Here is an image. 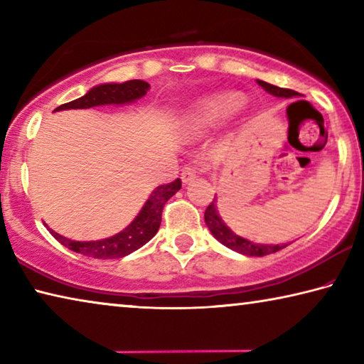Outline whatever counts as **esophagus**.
Returning <instances> with one entry per match:
<instances>
[{"label": "esophagus", "instance_id": "esophagus-1", "mask_svg": "<svg viewBox=\"0 0 364 364\" xmlns=\"http://www.w3.org/2000/svg\"><path fill=\"white\" fill-rule=\"evenodd\" d=\"M196 168L194 167H184L183 168V171H181V181L184 183V184H188V183H191L196 178Z\"/></svg>", "mask_w": 364, "mask_h": 364}]
</instances>
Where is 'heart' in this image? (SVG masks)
Listing matches in <instances>:
<instances>
[{
    "label": "heart",
    "instance_id": "heart-1",
    "mask_svg": "<svg viewBox=\"0 0 364 364\" xmlns=\"http://www.w3.org/2000/svg\"><path fill=\"white\" fill-rule=\"evenodd\" d=\"M244 97L239 93H221L207 100L204 104V115L210 120H225L232 114H236L242 107Z\"/></svg>",
    "mask_w": 364,
    "mask_h": 364
}]
</instances>
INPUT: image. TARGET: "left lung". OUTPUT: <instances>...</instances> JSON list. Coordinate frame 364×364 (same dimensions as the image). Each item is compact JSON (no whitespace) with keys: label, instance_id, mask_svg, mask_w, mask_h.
I'll list each match as a JSON object with an SVG mask.
<instances>
[{"label":"left lung","instance_id":"obj_1","mask_svg":"<svg viewBox=\"0 0 364 364\" xmlns=\"http://www.w3.org/2000/svg\"><path fill=\"white\" fill-rule=\"evenodd\" d=\"M257 83L262 86L264 91H268L269 95H273L276 97H295L299 96L297 91L294 90H287V88H279V86L269 85L267 82H262V80H257ZM299 102V101H297ZM306 102V101H304ZM295 104V102H292ZM291 104V106H292ZM289 106V107H291ZM289 110V109H287ZM205 218V225L210 232L215 236V239L230 247L231 250H236L239 254L242 255H250V257H263V255H269L274 254V252H279L281 249L287 247L289 244H278V245H268V244H257V242H250L247 239H244L241 236H237L236 232H232L230 228L225 225V221L221 220V217L218 215L217 205H215V199L210 202V205L207 207V210L204 213Z\"/></svg>","mask_w":364,"mask_h":364}]
</instances>
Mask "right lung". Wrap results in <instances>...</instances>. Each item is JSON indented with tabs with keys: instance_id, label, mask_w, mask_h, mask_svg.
Segmentation results:
<instances>
[{
	"instance_id": "1",
	"label": "right lung",
	"mask_w": 364,
	"mask_h": 364,
	"mask_svg": "<svg viewBox=\"0 0 364 364\" xmlns=\"http://www.w3.org/2000/svg\"><path fill=\"white\" fill-rule=\"evenodd\" d=\"M151 86L143 80H130L125 83H106L91 88L85 96L78 97L75 101H70L63 106L56 107L54 110H65V109H88L95 106H104V104H127L133 102L143 97ZM181 189V180L176 178L175 181L168 184H162L152 191L149 199L146 200L144 207L136 215L130 225L125 230L115 234L112 237L101 239V241H88L80 242L72 241L60 236L56 231L49 230L58 241L69 247L77 254H83L86 257L93 258H122L132 252L143 247L146 242L156 236L159 231L160 221H162V210L165 202L171 196H175Z\"/></svg>"
}]
</instances>
